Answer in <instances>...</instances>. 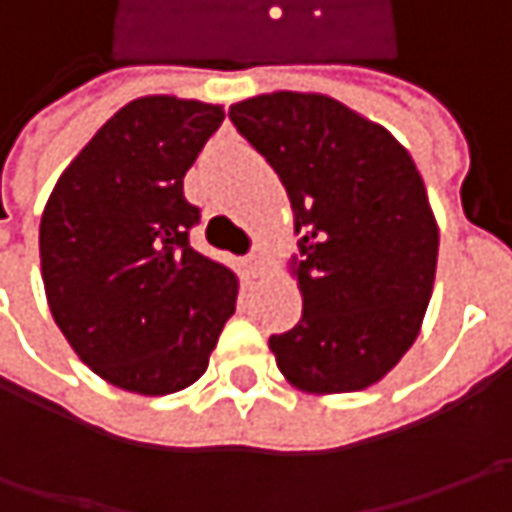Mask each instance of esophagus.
<instances>
[{
  "label": "esophagus",
  "mask_w": 512,
  "mask_h": 512,
  "mask_svg": "<svg viewBox=\"0 0 512 512\" xmlns=\"http://www.w3.org/2000/svg\"><path fill=\"white\" fill-rule=\"evenodd\" d=\"M247 262H250V267H253V273H262V270H265V262H267V247H262V245L253 247V253L247 256Z\"/></svg>",
  "instance_id": "esophagus-1"
}]
</instances>
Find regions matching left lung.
<instances>
[{"mask_svg":"<svg viewBox=\"0 0 512 512\" xmlns=\"http://www.w3.org/2000/svg\"><path fill=\"white\" fill-rule=\"evenodd\" d=\"M230 122L279 173L299 239L302 319L270 336L293 387L327 396L384 379L416 342L439 227L410 153L322 93H262Z\"/></svg>","mask_w":512,"mask_h":512,"instance_id":"left-lung-1","label":"left lung"}]
</instances>
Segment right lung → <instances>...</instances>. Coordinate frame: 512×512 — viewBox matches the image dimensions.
Here are the masks:
<instances>
[{"instance_id": "add662e5", "label": "right lung", "mask_w": 512, "mask_h": 512, "mask_svg": "<svg viewBox=\"0 0 512 512\" xmlns=\"http://www.w3.org/2000/svg\"><path fill=\"white\" fill-rule=\"evenodd\" d=\"M222 105L142 96L116 110L50 193L39 259L50 313L96 376L139 396L207 370L239 279L190 247L185 173Z\"/></svg>"}]
</instances>
